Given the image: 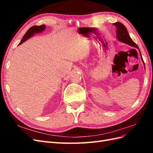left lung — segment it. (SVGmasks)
Returning a JSON list of instances; mask_svg holds the SVG:
<instances>
[{
    "instance_id": "left-lung-1",
    "label": "left lung",
    "mask_w": 153,
    "mask_h": 153,
    "mask_svg": "<svg viewBox=\"0 0 153 153\" xmlns=\"http://www.w3.org/2000/svg\"><path fill=\"white\" fill-rule=\"evenodd\" d=\"M113 25L116 27L117 38L120 41H121V42H123L127 45H130V46H131V47H135L138 49H139L137 45L135 42H134V41L131 39V38H130V36H129V35L128 34L127 29L126 28V27H125L122 24V23L115 22V23H114V24H113ZM140 55H141V53H140ZM141 59H142L143 64H144V62H143V61L142 55H141ZM144 66H145V64H144Z\"/></svg>"
}]
</instances>
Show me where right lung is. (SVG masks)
<instances>
[{
    "label": "right lung",
    "mask_w": 153,
    "mask_h": 153,
    "mask_svg": "<svg viewBox=\"0 0 153 153\" xmlns=\"http://www.w3.org/2000/svg\"><path fill=\"white\" fill-rule=\"evenodd\" d=\"M45 27H46V25H39V26L34 25V26L31 27L27 31V32L25 34V35L24 36V38H23L21 40L19 45H21L22 43L25 42V41L27 39H29L30 37H31L32 36H33L35 33H39V32L44 30L45 29Z\"/></svg>",
    "instance_id": "1"
}]
</instances>
